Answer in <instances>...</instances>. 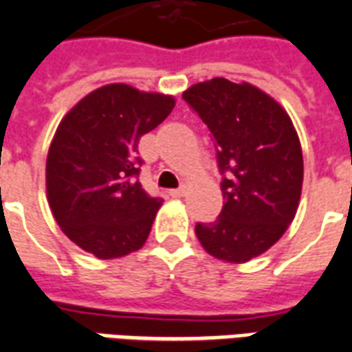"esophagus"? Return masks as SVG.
<instances>
[{"instance_id":"obj_1","label":"esophagus","mask_w":352,"mask_h":352,"mask_svg":"<svg viewBox=\"0 0 352 352\" xmlns=\"http://www.w3.org/2000/svg\"><path fill=\"white\" fill-rule=\"evenodd\" d=\"M184 192H186V190H184V188H177V190H170V195L171 197H182V195H184Z\"/></svg>"}]
</instances>
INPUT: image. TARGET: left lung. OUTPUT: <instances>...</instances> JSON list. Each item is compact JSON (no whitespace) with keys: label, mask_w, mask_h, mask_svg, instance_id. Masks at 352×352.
<instances>
[{"label":"left lung","mask_w":352,"mask_h":352,"mask_svg":"<svg viewBox=\"0 0 352 352\" xmlns=\"http://www.w3.org/2000/svg\"><path fill=\"white\" fill-rule=\"evenodd\" d=\"M182 98L208 126L225 206L214 223H197L210 256L245 263L285 234L300 204L303 155L292 120L250 84L226 78L192 85Z\"/></svg>","instance_id":"left-lung-1"}]
</instances>
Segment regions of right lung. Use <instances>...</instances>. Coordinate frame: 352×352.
Listing matches in <instances>:
<instances>
[{
  "mask_svg": "<svg viewBox=\"0 0 352 352\" xmlns=\"http://www.w3.org/2000/svg\"><path fill=\"white\" fill-rule=\"evenodd\" d=\"M173 106L171 96L111 84L60 122L47 155V199L63 234L82 250L113 259L146 243L162 199L138 182V140Z\"/></svg>",
  "mask_w": 352,
  "mask_h": 352,
  "instance_id": "1",
  "label": "right lung"
}]
</instances>
